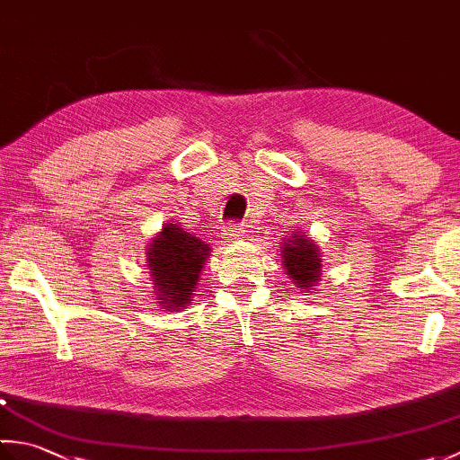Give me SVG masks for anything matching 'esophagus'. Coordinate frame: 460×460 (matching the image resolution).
<instances>
[{"label": "esophagus", "mask_w": 460, "mask_h": 460, "mask_svg": "<svg viewBox=\"0 0 460 460\" xmlns=\"http://www.w3.org/2000/svg\"><path fill=\"white\" fill-rule=\"evenodd\" d=\"M243 229H245V227H243L241 223H227L223 227V237L225 239H239Z\"/></svg>", "instance_id": "34e87169"}]
</instances>
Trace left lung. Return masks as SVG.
<instances>
[{"mask_svg":"<svg viewBox=\"0 0 460 460\" xmlns=\"http://www.w3.org/2000/svg\"><path fill=\"white\" fill-rule=\"evenodd\" d=\"M285 267L288 270L290 279L296 282L300 287H314V282L318 280L320 275V255L314 249V245H310L306 239H292L285 245Z\"/></svg>","mask_w":460,"mask_h":460,"instance_id":"obj_1","label":"left lung"}]
</instances>
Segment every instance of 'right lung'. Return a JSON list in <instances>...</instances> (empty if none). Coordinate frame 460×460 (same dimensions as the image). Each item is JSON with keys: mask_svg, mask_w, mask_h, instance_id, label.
<instances>
[{"mask_svg": "<svg viewBox=\"0 0 460 460\" xmlns=\"http://www.w3.org/2000/svg\"><path fill=\"white\" fill-rule=\"evenodd\" d=\"M208 255L209 247L201 239L175 227L173 223L165 225L160 237L152 241L148 252L152 285L160 292V305L175 310L191 300Z\"/></svg>", "mask_w": 460, "mask_h": 460, "instance_id": "1", "label": "right lung"}]
</instances>
